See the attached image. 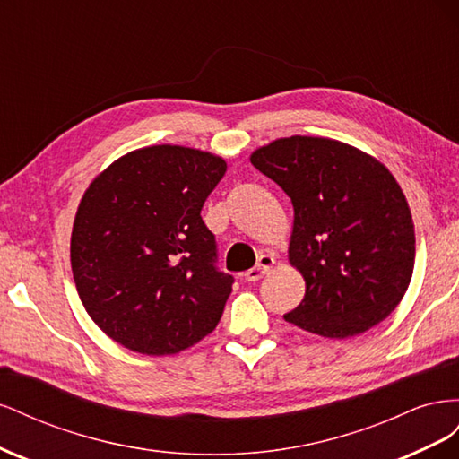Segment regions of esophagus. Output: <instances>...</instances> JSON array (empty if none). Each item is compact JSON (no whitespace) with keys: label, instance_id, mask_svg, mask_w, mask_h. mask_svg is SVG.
Masks as SVG:
<instances>
[{"label":"esophagus","instance_id":"1","mask_svg":"<svg viewBox=\"0 0 459 459\" xmlns=\"http://www.w3.org/2000/svg\"><path fill=\"white\" fill-rule=\"evenodd\" d=\"M273 262H275V260H273L272 255H260L256 266L251 268L248 272H245V280H247V281H258L260 277H264V275H266V273L272 270Z\"/></svg>","mask_w":459,"mask_h":459}]
</instances>
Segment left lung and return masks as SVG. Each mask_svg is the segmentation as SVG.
<instances>
[{"label": "left lung", "instance_id": "obj_1", "mask_svg": "<svg viewBox=\"0 0 459 459\" xmlns=\"http://www.w3.org/2000/svg\"><path fill=\"white\" fill-rule=\"evenodd\" d=\"M251 162L295 208L289 262L307 293L289 324L329 339L381 324L413 273L408 201L377 159L327 137L290 135L256 149Z\"/></svg>", "mask_w": 459, "mask_h": 459}]
</instances>
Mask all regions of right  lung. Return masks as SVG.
I'll list each match as a JSON object with an SVG mask.
<instances>
[{"label":"right lung","mask_w":459,"mask_h":459,"mask_svg":"<svg viewBox=\"0 0 459 459\" xmlns=\"http://www.w3.org/2000/svg\"><path fill=\"white\" fill-rule=\"evenodd\" d=\"M226 169L206 151L152 145L86 189L71 238L74 283L97 327L124 349L176 354L218 325L233 277L216 268L201 208Z\"/></svg>","instance_id":"right-lung-1"}]
</instances>
